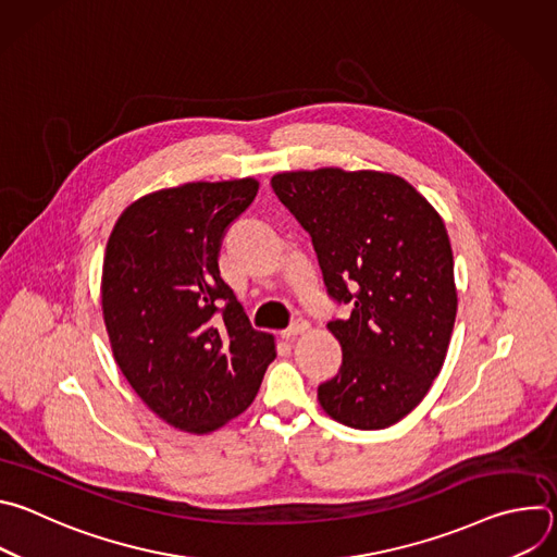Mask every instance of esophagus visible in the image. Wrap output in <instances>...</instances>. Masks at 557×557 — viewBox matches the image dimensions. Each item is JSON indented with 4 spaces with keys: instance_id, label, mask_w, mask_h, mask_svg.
Returning <instances> with one entry per match:
<instances>
[{
    "instance_id": "34e87169",
    "label": "esophagus",
    "mask_w": 557,
    "mask_h": 557,
    "mask_svg": "<svg viewBox=\"0 0 557 557\" xmlns=\"http://www.w3.org/2000/svg\"><path fill=\"white\" fill-rule=\"evenodd\" d=\"M308 322L306 320H301V317H297V320L286 329V331H282V339H293V337H297V335H304L306 331H308Z\"/></svg>"
}]
</instances>
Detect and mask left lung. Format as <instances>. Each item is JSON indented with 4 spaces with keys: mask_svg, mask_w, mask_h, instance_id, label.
<instances>
[{
    "mask_svg": "<svg viewBox=\"0 0 557 557\" xmlns=\"http://www.w3.org/2000/svg\"><path fill=\"white\" fill-rule=\"evenodd\" d=\"M271 187L308 231L329 297L352 306L329 322L344 359L317 399L355 430L401 421L441 372L456 320L441 215L410 183L381 172H286Z\"/></svg>",
    "mask_w": 557,
    "mask_h": 557,
    "instance_id": "8db88e82",
    "label": "left lung"
}]
</instances>
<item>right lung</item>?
<instances>
[{"label": "right lung", "instance_id": "obj_1", "mask_svg": "<svg viewBox=\"0 0 557 557\" xmlns=\"http://www.w3.org/2000/svg\"><path fill=\"white\" fill-rule=\"evenodd\" d=\"M258 181L187 183L129 205L108 240L101 304L114 359L170 425L207 434L256 399L273 335L253 331L220 277L226 228Z\"/></svg>", "mask_w": 557, "mask_h": 557}]
</instances>
